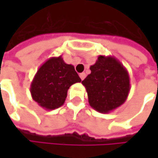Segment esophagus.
<instances>
[{
  "label": "esophagus",
  "mask_w": 158,
  "mask_h": 158,
  "mask_svg": "<svg viewBox=\"0 0 158 158\" xmlns=\"http://www.w3.org/2000/svg\"><path fill=\"white\" fill-rule=\"evenodd\" d=\"M79 77H80V79L83 80V79H85V77H86V74L85 73H80L79 74Z\"/></svg>",
  "instance_id": "1"
}]
</instances>
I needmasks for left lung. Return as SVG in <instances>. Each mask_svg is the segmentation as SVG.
<instances>
[{"label": "left lung", "instance_id": "obj_1", "mask_svg": "<svg viewBox=\"0 0 158 158\" xmlns=\"http://www.w3.org/2000/svg\"><path fill=\"white\" fill-rule=\"evenodd\" d=\"M90 74L82 80L89 105L97 111L108 113L126 101L130 91L127 69L114 56H99L89 68Z\"/></svg>", "mask_w": 158, "mask_h": 158}]
</instances>
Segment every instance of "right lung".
<instances>
[{"label":"right lung","instance_id":"1","mask_svg":"<svg viewBox=\"0 0 158 158\" xmlns=\"http://www.w3.org/2000/svg\"><path fill=\"white\" fill-rule=\"evenodd\" d=\"M81 79L74 66L65 63L62 56L48 59L37 70L30 87L33 100L45 110H55L66 101L69 87Z\"/></svg>","mask_w":158,"mask_h":158}]
</instances>
